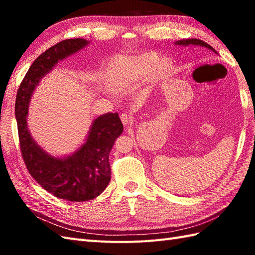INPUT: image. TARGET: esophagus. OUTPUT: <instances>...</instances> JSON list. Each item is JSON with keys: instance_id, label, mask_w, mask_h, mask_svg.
Here are the masks:
<instances>
[{"instance_id": "34e87169", "label": "esophagus", "mask_w": 255, "mask_h": 255, "mask_svg": "<svg viewBox=\"0 0 255 255\" xmlns=\"http://www.w3.org/2000/svg\"><path fill=\"white\" fill-rule=\"evenodd\" d=\"M121 119H122V122H123L125 127L131 126L132 123H133L132 122V117L130 115H127V114H125V113L121 115Z\"/></svg>"}]
</instances>
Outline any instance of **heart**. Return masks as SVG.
Here are the masks:
<instances>
[{
	"mask_svg": "<svg viewBox=\"0 0 255 255\" xmlns=\"http://www.w3.org/2000/svg\"><path fill=\"white\" fill-rule=\"evenodd\" d=\"M156 60H158V56L154 53H148V55L136 58L115 57L107 64L104 79L112 88L123 90L132 84L134 81L152 72L153 68L154 73L159 75H164L171 71V59L161 58L158 62Z\"/></svg>",
	"mask_w": 255,
	"mask_h": 255,
	"instance_id": "obj_1",
	"label": "heart"
}]
</instances>
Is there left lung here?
Listing matches in <instances>:
<instances>
[{"instance_id":"left-lung-1","label":"left lung","mask_w":255,"mask_h":255,"mask_svg":"<svg viewBox=\"0 0 255 255\" xmlns=\"http://www.w3.org/2000/svg\"><path fill=\"white\" fill-rule=\"evenodd\" d=\"M175 45L177 46H197V47H204L207 48V49L211 50L215 53H217L213 47L209 46L208 44H206L205 41L200 40V39H196V38H189V39H182V40H177L175 41Z\"/></svg>"}]
</instances>
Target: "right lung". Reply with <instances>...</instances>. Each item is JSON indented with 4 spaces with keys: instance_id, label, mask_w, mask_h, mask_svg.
Returning <instances> with one entry per match:
<instances>
[{
    "instance_id": "right-lung-1",
    "label": "right lung",
    "mask_w": 255,
    "mask_h": 255,
    "mask_svg": "<svg viewBox=\"0 0 255 255\" xmlns=\"http://www.w3.org/2000/svg\"><path fill=\"white\" fill-rule=\"evenodd\" d=\"M90 42L83 38L66 39L41 53L21 81L15 103L20 151L27 170L47 192L70 202L93 199L110 183L108 155L124 129L118 113H106L94 119L83 144L72 154L64 156L48 153L35 141L27 125V115L30 97L41 79L59 61L83 49Z\"/></svg>"
}]
</instances>
